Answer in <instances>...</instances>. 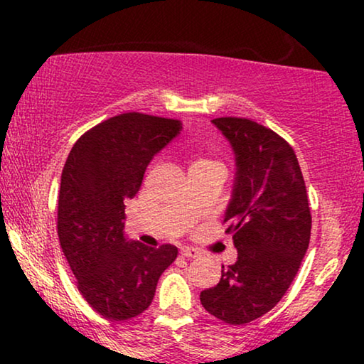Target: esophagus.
<instances>
[{
	"label": "esophagus",
	"mask_w": 364,
	"mask_h": 364,
	"mask_svg": "<svg viewBox=\"0 0 364 364\" xmlns=\"http://www.w3.org/2000/svg\"><path fill=\"white\" fill-rule=\"evenodd\" d=\"M181 253H182V257H187V258H198V257H200V252L196 250V248H192V247L182 248Z\"/></svg>",
	"instance_id": "obj_1"
}]
</instances>
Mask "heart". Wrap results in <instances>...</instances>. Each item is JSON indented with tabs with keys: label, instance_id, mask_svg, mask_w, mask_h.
<instances>
[{
	"label": "heart",
	"instance_id": "1",
	"mask_svg": "<svg viewBox=\"0 0 364 364\" xmlns=\"http://www.w3.org/2000/svg\"><path fill=\"white\" fill-rule=\"evenodd\" d=\"M212 161H208V159H203V157H193L191 159V164H188V171H192V168H197V167H203V166H212Z\"/></svg>",
	"mask_w": 364,
	"mask_h": 364
}]
</instances>
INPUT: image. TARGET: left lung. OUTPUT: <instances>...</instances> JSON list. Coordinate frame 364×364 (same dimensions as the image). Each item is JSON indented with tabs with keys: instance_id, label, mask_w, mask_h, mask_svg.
Segmentation results:
<instances>
[{
	"instance_id": "left-lung-1",
	"label": "left lung",
	"mask_w": 364,
	"mask_h": 364,
	"mask_svg": "<svg viewBox=\"0 0 364 364\" xmlns=\"http://www.w3.org/2000/svg\"><path fill=\"white\" fill-rule=\"evenodd\" d=\"M235 154V183L223 223L237 262L222 265L220 282L200 293L205 310L228 325L270 311L290 288L311 233L296 154L285 139L250 119L212 121Z\"/></svg>"
}]
</instances>
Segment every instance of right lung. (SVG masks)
<instances>
[{
  "label": "right lung",
  "mask_w": 364,
  "mask_h": 364,
  "mask_svg": "<svg viewBox=\"0 0 364 364\" xmlns=\"http://www.w3.org/2000/svg\"><path fill=\"white\" fill-rule=\"evenodd\" d=\"M182 129L181 121L126 112L82 134L69 152L58 200V237L77 290L99 315L124 321L146 311L177 247L124 235L126 200L144 172Z\"/></svg>",
  "instance_id": "right-lung-1"
}]
</instances>
